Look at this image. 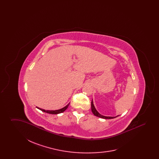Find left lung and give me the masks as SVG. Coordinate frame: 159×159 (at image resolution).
I'll return each mask as SVG.
<instances>
[{
  "label": "left lung",
  "instance_id": "obj_1",
  "mask_svg": "<svg viewBox=\"0 0 159 159\" xmlns=\"http://www.w3.org/2000/svg\"><path fill=\"white\" fill-rule=\"evenodd\" d=\"M91 110H92V112L93 113V114L97 116V117H98L100 118H102V119H114V118H116L117 117V116H117L116 117H109V116H102L101 115V114L99 113L98 112V111L96 110L95 106L93 105V101L92 100V102H91Z\"/></svg>",
  "mask_w": 159,
  "mask_h": 159
}]
</instances>
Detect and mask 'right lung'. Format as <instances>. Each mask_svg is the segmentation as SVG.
Listing matches in <instances>:
<instances>
[{
    "mask_svg": "<svg viewBox=\"0 0 159 159\" xmlns=\"http://www.w3.org/2000/svg\"><path fill=\"white\" fill-rule=\"evenodd\" d=\"M69 104H70V103L68 104L66 107H64V108H61V109H60V110H45L40 108L37 107H36L38 108V109L40 110L41 111H43V112H45V113H47L52 114H57L61 113L64 112V111L68 108Z\"/></svg>",
    "mask_w": 159,
    "mask_h": 159,
    "instance_id": "1",
    "label": "right lung"
}]
</instances>
